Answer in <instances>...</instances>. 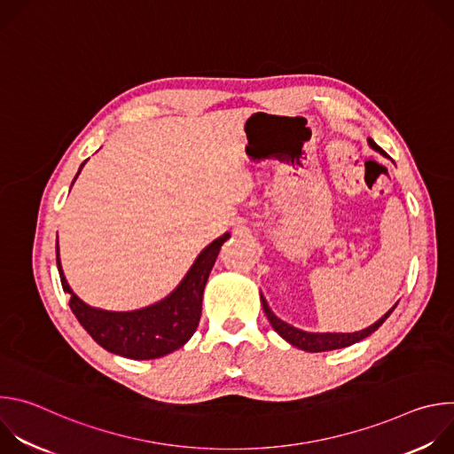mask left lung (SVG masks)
<instances>
[{
	"label": "left lung",
	"mask_w": 454,
	"mask_h": 454,
	"mask_svg": "<svg viewBox=\"0 0 454 454\" xmlns=\"http://www.w3.org/2000/svg\"><path fill=\"white\" fill-rule=\"evenodd\" d=\"M368 144H370L372 149H375L377 153L384 154V151H382L372 138H368ZM261 301H262L264 312H266V316H268V319H270V323H271V327H273L287 343H291L293 347H296V348H300V350H305V352H327V350L345 348V347H350V345H354V343H357V341L368 338L372 333H375V331L382 325L384 319H386L387 316H390V312H392V310L397 307V303H399V301H397L392 310H387L380 319H377V321L373 323V325H370V327L364 329V331L352 333V334H341V333H336V334H334V333L314 334V333L300 331V329L289 325V323L282 321V319L270 309V303L266 301V298H264L262 293H261Z\"/></svg>",
	"instance_id": "left-lung-1"
}]
</instances>
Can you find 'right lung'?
Listing matches in <instances>:
<instances>
[{
  "label": "right lung",
  "mask_w": 454,
  "mask_h": 454,
  "mask_svg": "<svg viewBox=\"0 0 454 454\" xmlns=\"http://www.w3.org/2000/svg\"><path fill=\"white\" fill-rule=\"evenodd\" d=\"M226 239H230V233L208 244L198 254L181 284L165 300L131 312H113L84 303L72 291L62 273L59 246L57 268L62 289L70 294V309L84 331L102 348L129 359H158L181 348L196 333L201 317L203 291Z\"/></svg>",
  "instance_id": "right-lung-1"
}]
</instances>
